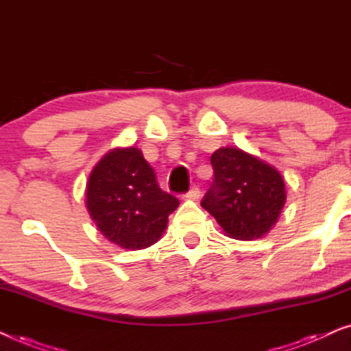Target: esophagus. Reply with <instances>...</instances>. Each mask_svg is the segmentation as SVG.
Here are the masks:
<instances>
[{
    "label": "esophagus",
    "mask_w": 351,
    "mask_h": 351,
    "mask_svg": "<svg viewBox=\"0 0 351 351\" xmlns=\"http://www.w3.org/2000/svg\"><path fill=\"white\" fill-rule=\"evenodd\" d=\"M199 195H201L199 189H198V186H196V185H193L189 191H186L185 196H186V198H189V199H198Z\"/></svg>",
    "instance_id": "34e87169"
}]
</instances>
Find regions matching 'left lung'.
Returning a JSON list of instances; mask_svg holds the SVG:
<instances>
[{"label": "left lung", "mask_w": 351, "mask_h": 351, "mask_svg": "<svg viewBox=\"0 0 351 351\" xmlns=\"http://www.w3.org/2000/svg\"><path fill=\"white\" fill-rule=\"evenodd\" d=\"M210 165L214 179L201 206L230 238L247 241L263 237L286 201L280 172L239 148H219Z\"/></svg>", "instance_id": "1"}]
</instances>
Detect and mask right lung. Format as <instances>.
<instances>
[{
    "label": "right lung",
    "instance_id": "add662e5",
    "mask_svg": "<svg viewBox=\"0 0 351 351\" xmlns=\"http://www.w3.org/2000/svg\"><path fill=\"white\" fill-rule=\"evenodd\" d=\"M86 206L99 232L124 249L152 246L179 199L160 189L138 148L113 150L90 172Z\"/></svg>",
    "mask_w": 351,
    "mask_h": 351
}]
</instances>
